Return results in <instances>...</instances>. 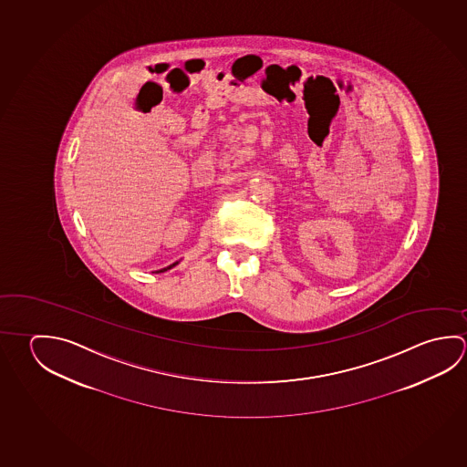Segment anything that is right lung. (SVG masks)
Listing matches in <instances>:
<instances>
[{"label": "right lung", "instance_id": "right-lung-1", "mask_svg": "<svg viewBox=\"0 0 467 467\" xmlns=\"http://www.w3.org/2000/svg\"><path fill=\"white\" fill-rule=\"evenodd\" d=\"M173 265H175V264H172V265H169V267H165V269L159 270V272H165V270L167 269H172Z\"/></svg>", "mask_w": 467, "mask_h": 467}]
</instances>
